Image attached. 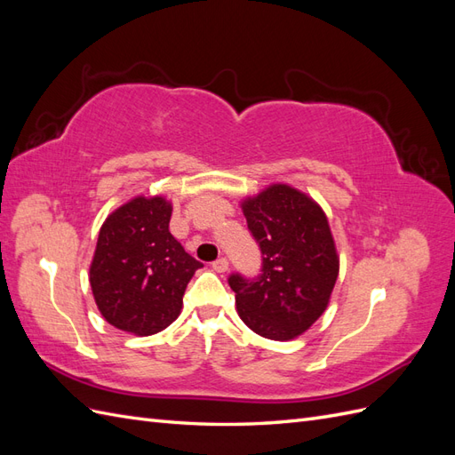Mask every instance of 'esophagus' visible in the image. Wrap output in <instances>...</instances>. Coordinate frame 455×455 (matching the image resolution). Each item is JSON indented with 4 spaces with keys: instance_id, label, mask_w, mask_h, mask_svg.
Instances as JSON below:
<instances>
[{
    "instance_id": "esophagus-1",
    "label": "esophagus",
    "mask_w": 455,
    "mask_h": 455,
    "mask_svg": "<svg viewBox=\"0 0 455 455\" xmlns=\"http://www.w3.org/2000/svg\"><path fill=\"white\" fill-rule=\"evenodd\" d=\"M228 267H229V261H228V258H218L216 261H212V269H214V271H218V273H224V271H228Z\"/></svg>"
}]
</instances>
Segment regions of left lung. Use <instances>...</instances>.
I'll list each match as a JSON object with an SVG mask.
<instances>
[{
  "label": "left lung",
  "instance_id": "left-lung-1",
  "mask_svg": "<svg viewBox=\"0 0 455 455\" xmlns=\"http://www.w3.org/2000/svg\"><path fill=\"white\" fill-rule=\"evenodd\" d=\"M243 214L261 251V273H233L237 313L256 334L292 339L324 313L339 258L324 211L309 196L273 184L243 201Z\"/></svg>",
  "mask_w": 455,
  "mask_h": 455
}]
</instances>
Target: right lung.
Listing matches in <instances>:
<instances>
[{
    "label": "right lung",
    "mask_w": 455,
    "mask_h": 455,
    "mask_svg": "<svg viewBox=\"0 0 455 455\" xmlns=\"http://www.w3.org/2000/svg\"><path fill=\"white\" fill-rule=\"evenodd\" d=\"M172 204L139 196L121 204L100 228L89 281L104 319L136 336L176 321L186 286L203 267L169 231Z\"/></svg>",
    "instance_id": "1"
}]
</instances>
